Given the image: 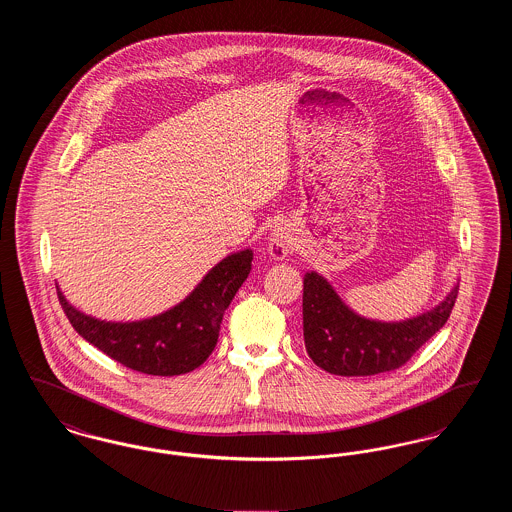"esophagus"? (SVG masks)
Segmentation results:
<instances>
[{
    "mask_svg": "<svg viewBox=\"0 0 512 512\" xmlns=\"http://www.w3.org/2000/svg\"><path fill=\"white\" fill-rule=\"evenodd\" d=\"M293 244L292 238L284 232V230H274L270 236V244H268V251L274 259H284L292 253Z\"/></svg>",
    "mask_w": 512,
    "mask_h": 512,
    "instance_id": "34e87169",
    "label": "esophagus"
}]
</instances>
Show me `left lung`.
I'll list each match as a JSON object with an SVG mask.
<instances>
[{"label": "left lung", "instance_id": "left-lung-1", "mask_svg": "<svg viewBox=\"0 0 512 512\" xmlns=\"http://www.w3.org/2000/svg\"><path fill=\"white\" fill-rule=\"evenodd\" d=\"M459 286L428 313L378 322L353 313L317 272L303 280V338L315 365L338 376H372L405 365L447 322Z\"/></svg>", "mask_w": 512, "mask_h": 512}]
</instances>
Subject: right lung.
<instances>
[{"label": "right lung", "instance_id": "add662e5", "mask_svg": "<svg viewBox=\"0 0 512 512\" xmlns=\"http://www.w3.org/2000/svg\"><path fill=\"white\" fill-rule=\"evenodd\" d=\"M249 249L232 253L171 311L140 322H105L76 311L59 292L74 330L113 361L151 376H178L203 365L219 340L222 315L251 270Z\"/></svg>", "mask_w": 512, "mask_h": 512}]
</instances>
